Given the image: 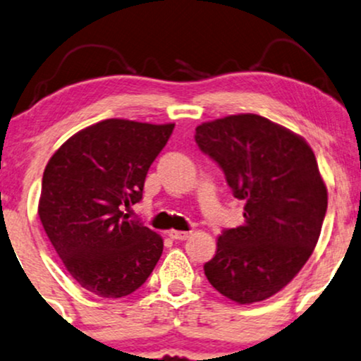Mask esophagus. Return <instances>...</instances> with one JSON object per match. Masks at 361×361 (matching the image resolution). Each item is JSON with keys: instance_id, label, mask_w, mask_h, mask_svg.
Returning <instances> with one entry per match:
<instances>
[{"instance_id": "1", "label": "esophagus", "mask_w": 361, "mask_h": 361, "mask_svg": "<svg viewBox=\"0 0 361 361\" xmlns=\"http://www.w3.org/2000/svg\"><path fill=\"white\" fill-rule=\"evenodd\" d=\"M169 238L171 239H179V241H185V239L190 238V233H185V231H169Z\"/></svg>"}]
</instances>
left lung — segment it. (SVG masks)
Returning <instances> with one entry per match:
<instances>
[{
    "mask_svg": "<svg viewBox=\"0 0 361 361\" xmlns=\"http://www.w3.org/2000/svg\"><path fill=\"white\" fill-rule=\"evenodd\" d=\"M195 142L244 201V222L222 231L204 273L234 303L268 300L300 273L322 233L328 190L317 157L303 137L256 114L204 122Z\"/></svg>",
    "mask_w": 361,
    "mask_h": 361,
    "instance_id": "obj_1",
    "label": "left lung"
}]
</instances>
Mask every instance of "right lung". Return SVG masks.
Returning a JSON list of instances; mask_svg holds the SVG:
<instances>
[{
	"label": "right lung",
	"mask_w": 361,
	"mask_h": 361,
	"mask_svg": "<svg viewBox=\"0 0 361 361\" xmlns=\"http://www.w3.org/2000/svg\"><path fill=\"white\" fill-rule=\"evenodd\" d=\"M172 130L173 123L102 120L70 137L44 167L39 221L66 271L93 295H130L160 259L162 238L123 207L142 199Z\"/></svg>",
	"instance_id": "1"
}]
</instances>
